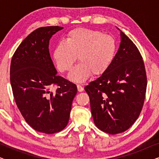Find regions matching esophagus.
<instances>
[{
    "mask_svg": "<svg viewBox=\"0 0 159 159\" xmlns=\"http://www.w3.org/2000/svg\"><path fill=\"white\" fill-rule=\"evenodd\" d=\"M77 90H78V91H79V92H82V91L84 90V88H83V87H82L81 85H80V84H77Z\"/></svg>",
    "mask_w": 159,
    "mask_h": 159,
    "instance_id": "34e87169",
    "label": "esophagus"
}]
</instances>
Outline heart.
Listing matches in <instances>:
<instances>
[{
	"label": "heart",
	"mask_w": 159,
	"mask_h": 159,
	"mask_svg": "<svg viewBox=\"0 0 159 159\" xmlns=\"http://www.w3.org/2000/svg\"><path fill=\"white\" fill-rule=\"evenodd\" d=\"M116 43L114 38L98 30L77 28L66 34L65 41L56 44L53 59L61 72L72 69L77 56L80 63L69 76L73 82H82L93 75L106 71L115 56Z\"/></svg>",
	"instance_id": "1"
}]
</instances>
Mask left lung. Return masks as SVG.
<instances>
[{
  "label": "left lung",
  "mask_w": 159,
  "mask_h": 159,
  "mask_svg": "<svg viewBox=\"0 0 159 159\" xmlns=\"http://www.w3.org/2000/svg\"><path fill=\"white\" fill-rule=\"evenodd\" d=\"M117 30L120 31L121 43L112 63L84 87L95 126L111 134L126 131L137 120L147 88L144 63L138 48Z\"/></svg>",
  "instance_id": "obj_1"
}]
</instances>
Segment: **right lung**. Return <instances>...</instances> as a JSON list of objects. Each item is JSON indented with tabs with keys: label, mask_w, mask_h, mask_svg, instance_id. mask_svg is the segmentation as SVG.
<instances>
[{
	"label": "right lung",
	"mask_w": 159,
	"mask_h": 159,
	"mask_svg": "<svg viewBox=\"0 0 159 159\" xmlns=\"http://www.w3.org/2000/svg\"><path fill=\"white\" fill-rule=\"evenodd\" d=\"M63 27L38 28L24 40L13 56L10 81L16 106L36 131L53 134L69 122L76 84L57 75L49 53V40ZM57 84V90L49 88Z\"/></svg>",
	"instance_id": "add662e5"
}]
</instances>
